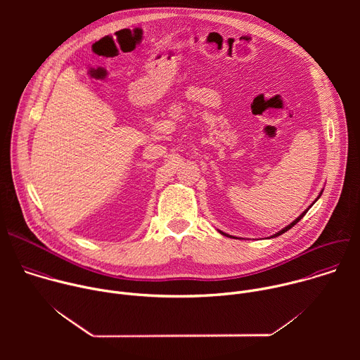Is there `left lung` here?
Masks as SVG:
<instances>
[{"instance_id": "1", "label": "left lung", "mask_w": 360, "mask_h": 360, "mask_svg": "<svg viewBox=\"0 0 360 360\" xmlns=\"http://www.w3.org/2000/svg\"><path fill=\"white\" fill-rule=\"evenodd\" d=\"M322 192H323V191H321V193H319V196H318V198H316V199H315V202H316V200H318V199H319V198H321V195H322ZM315 202H314V203H315ZM314 203H312V205H314ZM312 205H311V207H312ZM311 207H309V208H311ZM309 208H307V210H306V211H303V212H302V214H300V215H299V217H297V218H296V219H295V221H293V222H292V224H289V225H288V226H285V228H283V229H282V231H279V232H276V233H275V235H272V236H271V238H276V236H279V235H282V233H285V232H286V231H289V229H290V228H292V226H295V225H296V224H297V222H299V221H300V219H302V218H303V217H304V215H306V212H307V211H309ZM219 232H221V233H222V235H225V236H229V235H226V233H224V232H222V231H219ZM231 238H235V236H231Z\"/></svg>"}]
</instances>
